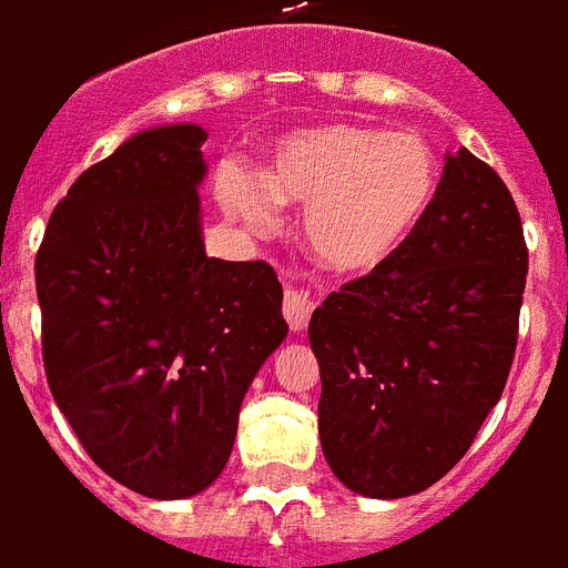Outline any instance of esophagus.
<instances>
[{
    "instance_id": "esophagus-1",
    "label": "esophagus",
    "mask_w": 568,
    "mask_h": 568,
    "mask_svg": "<svg viewBox=\"0 0 568 568\" xmlns=\"http://www.w3.org/2000/svg\"><path fill=\"white\" fill-rule=\"evenodd\" d=\"M281 311H284V320H287L290 328L305 331L313 313L311 293H307V290L290 287L287 293H284V305H281Z\"/></svg>"
}]
</instances>
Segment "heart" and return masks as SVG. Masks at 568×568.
Wrapping results in <instances>:
<instances>
[{
    "label": "heart",
    "instance_id": "1",
    "mask_svg": "<svg viewBox=\"0 0 568 568\" xmlns=\"http://www.w3.org/2000/svg\"><path fill=\"white\" fill-rule=\"evenodd\" d=\"M439 170L416 134L331 122L293 131L272 149L266 175L231 163L222 207L255 234L278 225V202L305 205L311 255L343 275H369L407 246L437 196Z\"/></svg>",
    "mask_w": 568,
    "mask_h": 568
}]
</instances>
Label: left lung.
<instances>
[{"label": "left lung", "instance_id": "8db88e82", "mask_svg": "<svg viewBox=\"0 0 568 568\" xmlns=\"http://www.w3.org/2000/svg\"><path fill=\"white\" fill-rule=\"evenodd\" d=\"M525 275L510 190L460 149L407 246L313 311L322 455L352 493L413 496L469 452L514 366Z\"/></svg>", "mask_w": 568, "mask_h": 568}]
</instances>
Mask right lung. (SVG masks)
Here are the masks:
<instances>
[{
	"label": "right lung",
	"instance_id": "1",
	"mask_svg": "<svg viewBox=\"0 0 568 568\" xmlns=\"http://www.w3.org/2000/svg\"><path fill=\"white\" fill-rule=\"evenodd\" d=\"M205 138L125 140L75 179L34 257L54 402L93 464L149 498L216 480L248 384L287 337L270 263L205 255Z\"/></svg>",
	"mask_w": 568,
	"mask_h": 568
}]
</instances>
